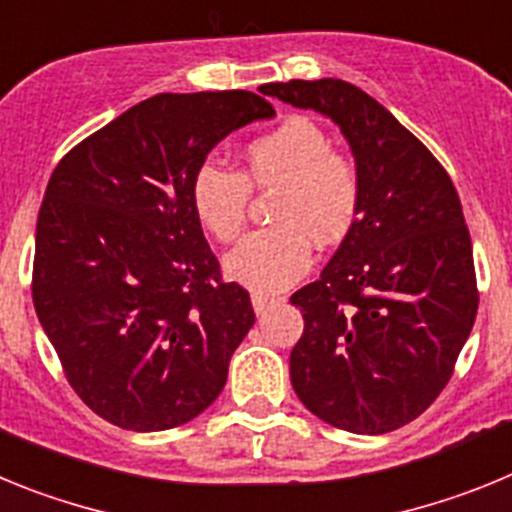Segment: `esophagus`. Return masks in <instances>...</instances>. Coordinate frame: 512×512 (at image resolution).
Listing matches in <instances>:
<instances>
[{
    "label": "esophagus",
    "mask_w": 512,
    "mask_h": 512,
    "mask_svg": "<svg viewBox=\"0 0 512 512\" xmlns=\"http://www.w3.org/2000/svg\"><path fill=\"white\" fill-rule=\"evenodd\" d=\"M274 302H277V297L264 295V292H253V295H251V305H253V310H256V315H261V312L269 310Z\"/></svg>",
    "instance_id": "obj_1"
}]
</instances>
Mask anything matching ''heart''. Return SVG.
I'll return each mask as SVG.
<instances>
[{"mask_svg":"<svg viewBox=\"0 0 512 512\" xmlns=\"http://www.w3.org/2000/svg\"><path fill=\"white\" fill-rule=\"evenodd\" d=\"M246 174L205 161L192 182V205L217 241L241 235L251 184L279 187L274 220L279 228L248 235L225 256V271L256 292H279L312 264V238L338 243L359 212L361 182L354 161L330 148V138L310 117L292 115L256 135L243 148Z\"/></svg>","mask_w":512,"mask_h":512,"instance_id":"obj_1","label":"heart"}]
</instances>
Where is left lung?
<instances>
[{
  "label": "left lung",
  "instance_id": "obj_1",
  "mask_svg": "<svg viewBox=\"0 0 512 512\" xmlns=\"http://www.w3.org/2000/svg\"><path fill=\"white\" fill-rule=\"evenodd\" d=\"M261 92L336 122L361 182L333 259L289 297L305 320L292 387L341 431H397L441 395L477 318L459 194L433 153L354 84L295 79Z\"/></svg>",
  "mask_w": 512,
  "mask_h": 512
}]
</instances>
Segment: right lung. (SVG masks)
Masks as SVG:
<instances>
[{
  "mask_svg": "<svg viewBox=\"0 0 512 512\" xmlns=\"http://www.w3.org/2000/svg\"><path fill=\"white\" fill-rule=\"evenodd\" d=\"M277 112L251 92L156 94L61 158L35 228L33 305L66 379L99 418L169 431L223 392L251 330L192 205L207 153Z\"/></svg>",
  "mask_w": 512,
  "mask_h": 512,
  "instance_id": "1",
  "label": "right lung"
}]
</instances>
